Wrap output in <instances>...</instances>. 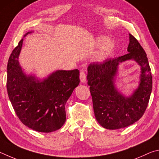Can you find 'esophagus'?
<instances>
[{
  "mask_svg": "<svg viewBox=\"0 0 159 159\" xmlns=\"http://www.w3.org/2000/svg\"><path fill=\"white\" fill-rule=\"evenodd\" d=\"M80 82H81L82 83H84L86 82V74L83 70L80 71Z\"/></svg>",
  "mask_w": 159,
  "mask_h": 159,
  "instance_id": "obj_1",
  "label": "esophagus"
}]
</instances>
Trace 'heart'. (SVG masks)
Returning <instances> with one entry per match:
<instances>
[{
    "label": "heart",
    "mask_w": 159,
    "mask_h": 159,
    "mask_svg": "<svg viewBox=\"0 0 159 159\" xmlns=\"http://www.w3.org/2000/svg\"><path fill=\"white\" fill-rule=\"evenodd\" d=\"M107 38L104 36H101L96 40V44L98 47H102L101 50L96 56V60L98 61H104L108 57L110 53L114 49L115 43L113 41L108 40Z\"/></svg>",
    "instance_id": "obj_1"
}]
</instances>
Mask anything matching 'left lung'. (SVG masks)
Listing matches in <instances>:
<instances>
[{
  "instance_id": "obj_1",
  "label": "left lung",
  "mask_w": 159,
  "mask_h": 159,
  "mask_svg": "<svg viewBox=\"0 0 159 159\" xmlns=\"http://www.w3.org/2000/svg\"><path fill=\"white\" fill-rule=\"evenodd\" d=\"M129 53L88 66L87 84L92 96L94 115L105 129L115 130L138 121L147 109L152 90V76L147 54L134 36L129 34ZM134 60L141 66L139 88L129 97L116 89L113 84L119 63Z\"/></svg>"
}]
</instances>
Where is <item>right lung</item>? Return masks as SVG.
I'll list each match as a JSON object with an SVG mask.
<instances>
[{
    "instance_id": "obj_1",
    "label": "right lung",
    "mask_w": 159,
    "mask_h": 159,
    "mask_svg": "<svg viewBox=\"0 0 159 159\" xmlns=\"http://www.w3.org/2000/svg\"><path fill=\"white\" fill-rule=\"evenodd\" d=\"M22 44L23 38L8 60L9 99L16 116L25 126L38 132L55 131L65 124V105L80 84V71L57 70L42 82L33 76H27L18 61Z\"/></svg>"
}]
</instances>
